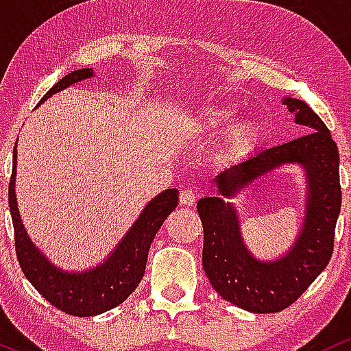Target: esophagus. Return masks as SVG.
<instances>
[{"instance_id":"1","label":"esophagus","mask_w":351,"mask_h":351,"mask_svg":"<svg viewBox=\"0 0 351 351\" xmlns=\"http://www.w3.org/2000/svg\"><path fill=\"white\" fill-rule=\"evenodd\" d=\"M195 192L192 189H184L179 194V202L180 206H192L195 202Z\"/></svg>"}]
</instances>
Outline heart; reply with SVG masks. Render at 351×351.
Segmentation results:
<instances>
[{"label":"heart","mask_w":351,"mask_h":351,"mask_svg":"<svg viewBox=\"0 0 351 351\" xmlns=\"http://www.w3.org/2000/svg\"><path fill=\"white\" fill-rule=\"evenodd\" d=\"M234 112L226 106H207L200 109L192 119L186 121V131L191 136H200V134H214L223 129L232 119ZM257 139V128L250 121L232 125L227 132L226 144L228 151L242 152Z\"/></svg>","instance_id":"obj_1"}]
</instances>
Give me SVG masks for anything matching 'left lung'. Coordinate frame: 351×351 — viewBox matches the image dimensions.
I'll return each instance as SVG.
<instances>
[{"label": "left lung", "mask_w": 351, "mask_h": 351, "mask_svg": "<svg viewBox=\"0 0 351 351\" xmlns=\"http://www.w3.org/2000/svg\"><path fill=\"white\" fill-rule=\"evenodd\" d=\"M283 104L295 114V123L310 132L230 165L215 177V186L230 197L278 165L302 164L310 192L305 223L293 249L277 262L255 261L240 237L232 204L220 197L197 202L204 227L202 265L208 280L223 300L252 313L282 312L312 285L332 258L341 207L340 156L328 128L303 101L285 97Z\"/></svg>", "instance_id": "left-lung-1"}]
</instances>
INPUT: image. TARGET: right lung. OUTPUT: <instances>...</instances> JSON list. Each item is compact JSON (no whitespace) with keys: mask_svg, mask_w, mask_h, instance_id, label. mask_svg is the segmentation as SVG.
<instances>
[{"mask_svg":"<svg viewBox=\"0 0 351 351\" xmlns=\"http://www.w3.org/2000/svg\"><path fill=\"white\" fill-rule=\"evenodd\" d=\"M93 69H77L62 77L45 94L41 102L51 94L62 90L74 82L88 80ZM14 169H16V147L13 152V172L8 187V204L14 227V249L23 274L31 285L46 298L51 305L61 312L74 317H93L121 305L137 289L143 280L147 254L157 230L167 219V215L179 204V192L167 189L152 199L144 208L141 217L128 232L123 242L109 255L102 265L86 274H68L53 267L43 257L34 243H31L23 227L14 195Z\"/></svg>","mask_w":351,"mask_h":351,"instance_id":"add662e5","label":"right lung"}]
</instances>
